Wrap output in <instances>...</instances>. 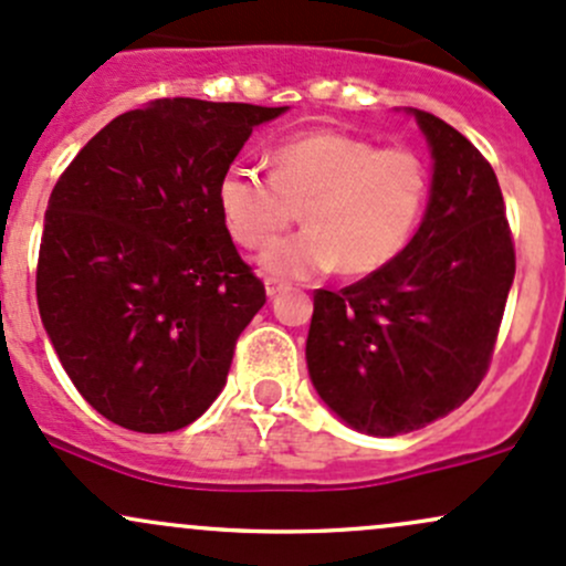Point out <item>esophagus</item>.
Returning a JSON list of instances; mask_svg holds the SVG:
<instances>
[{
  "mask_svg": "<svg viewBox=\"0 0 566 566\" xmlns=\"http://www.w3.org/2000/svg\"><path fill=\"white\" fill-rule=\"evenodd\" d=\"M284 290H287V284L279 282V279H273V276L265 279V295L269 297H276L279 293H284Z\"/></svg>",
  "mask_w": 566,
  "mask_h": 566,
  "instance_id": "1",
  "label": "esophagus"
}]
</instances>
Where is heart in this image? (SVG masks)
Listing matches in <instances>:
<instances>
[{"label":"heart","mask_w":566,"mask_h":566,"mask_svg":"<svg viewBox=\"0 0 566 566\" xmlns=\"http://www.w3.org/2000/svg\"><path fill=\"white\" fill-rule=\"evenodd\" d=\"M430 198V169L406 147H381L344 132H312L273 153V171L228 166L217 207L231 235L263 247L301 217L308 228L279 239L260 263L273 276L314 279L340 265L370 276L400 258Z\"/></svg>","instance_id":"b5f03b06"}]
</instances>
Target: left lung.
I'll return each instance as SVG.
<instances>
[{
    "instance_id": "1",
    "label": "left lung",
    "mask_w": 566,
    "mask_h": 566,
    "mask_svg": "<svg viewBox=\"0 0 566 566\" xmlns=\"http://www.w3.org/2000/svg\"><path fill=\"white\" fill-rule=\"evenodd\" d=\"M432 153L424 220L387 269L316 290L306 340L314 389L359 432H413L475 392L492 363L515 250L500 182L473 142L408 109Z\"/></svg>"
}]
</instances>
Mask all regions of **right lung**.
I'll list each match as a JSON object with an SVG mask.
<instances>
[{
    "mask_svg": "<svg viewBox=\"0 0 566 566\" xmlns=\"http://www.w3.org/2000/svg\"><path fill=\"white\" fill-rule=\"evenodd\" d=\"M284 109L155 98L107 123L55 182L36 306L66 376L104 419L182 430L226 387L265 287L235 252L217 179Z\"/></svg>",
    "mask_w": 566,
    "mask_h": 566,
    "instance_id": "obj_1",
    "label": "right lung"
}]
</instances>
